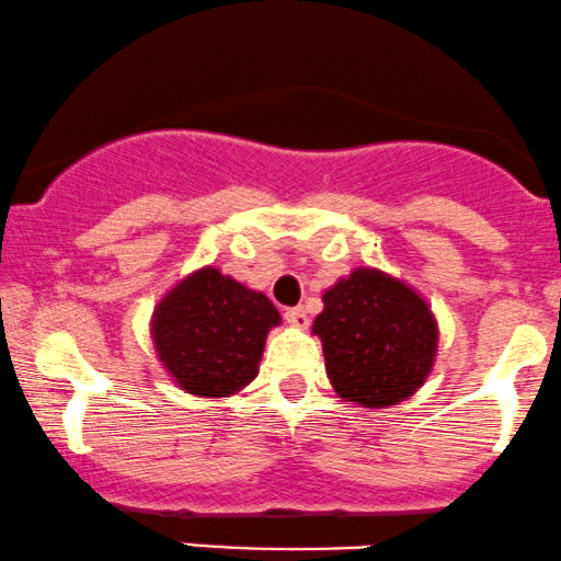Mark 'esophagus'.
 I'll list each match as a JSON object with an SVG mask.
<instances>
[{
	"label": "esophagus",
	"mask_w": 561,
	"mask_h": 561,
	"mask_svg": "<svg viewBox=\"0 0 561 561\" xmlns=\"http://www.w3.org/2000/svg\"><path fill=\"white\" fill-rule=\"evenodd\" d=\"M286 322L288 325L299 328V331H305V328L309 325V314L305 307H294V309H286Z\"/></svg>",
	"instance_id": "obj_1"
}]
</instances>
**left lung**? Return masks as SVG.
Returning a JSON list of instances; mask_svg holds the SVG:
<instances>
[{"mask_svg": "<svg viewBox=\"0 0 561 561\" xmlns=\"http://www.w3.org/2000/svg\"><path fill=\"white\" fill-rule=\"evenodd\" d=\"M322 305L312 333L341 399L386 410L425 383L438 352V322L404 280L357 267L322 294Z\"/></svg>", "mask_w": 561, "mask_h": 561, "instance_id": "left-lung-1", "label": "left lung"}]
</instances>
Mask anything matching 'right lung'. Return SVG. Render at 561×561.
<instances>
[{"instance_id": "1", "label": "right lung", "mask_w": 561, "mask_h": 561, "mask_svg": "<svg viewBox=\"0 0 561 561\" xmlns=\"http://www.w3.org/2000/svg\"><path fill=\"white\" fill-rule=\"evenodd\" d=\"M275 325H280V314L265 294L217 267H202L154 307L151 341L178 388L220 399L256 378L265 339Z\"/></svg>"}]
</instances>
